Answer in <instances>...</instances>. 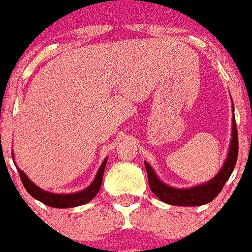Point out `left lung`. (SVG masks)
<instances>
[{"label": "left lung", "instance_id": "8db88e82", "mask_svg": "<svg viewBox=\"0 0 252 252\" xmlns=\"http://www.w3.org/2000/svg\"><path fill=\"white\" fill-rule=\"evenodd\" d=\"M236 160H238V131H236L235 116H232V139H231L230 151L221 169L210 182L191 188H173L164 184L156 176V173L148 163H145V169L148 173V183L151 189L161 202L172 206L195 207L212 202L219 195L223 186L235 168Z\"/></svg>", "mask_w": 252, "mask_h": 252}]
</instances>
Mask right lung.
<instances>
[{
  "label": "right lung",
  "mask_w": 252,
  "mask_h": 252,
  "mask_svg": "<svg viewBox=\"0 0 252 252\" xmlns=\"http://www.w3.org/2000/svg\"><path fill=\"white\" fill-rule=\"evenodd\" d=\"M107 160L108 158L102 161L97 173H96V178L91 183V186L83 189V191H80V192L74 193L48 192L45 189H41L40 187H37L36 184L33 183L31 179L25 175L24 171H21L20 168L17 169H18V173H20V178H21L24 187L34 199L40 200L41 203H44L46 206L55 207V208H70V207H77L91 202L93 197L97 195V192L100 191V187H101L102 176H104V169H105V165H107Z\"/></svg>",
  "instance_id": "right-lung-1"
}]
</instances>
